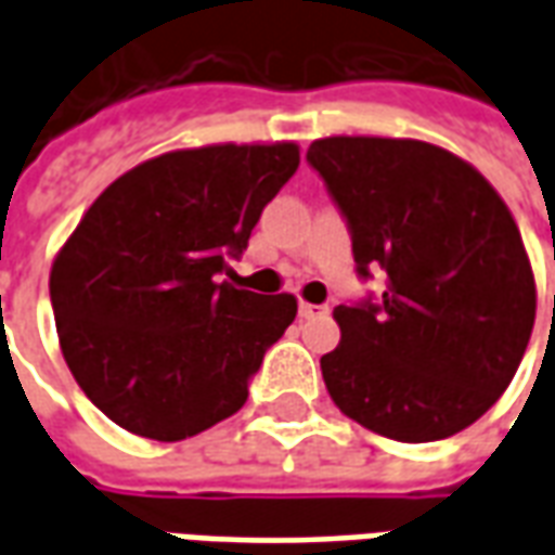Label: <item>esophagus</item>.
Returning a JSON list of instances; mask_svg holds the SVG:
<instances>
[{"label":"esophagus","instance_id":"34e87169","mask_svg":"<svg viewBox=\"0 0 555 555\" xmlns=\"http://www.w3.org/2000/svg\"><path fill=\"white\" fill-rule=\"evenodd\" d=\"M326 314V306H321V302H300V318H306V321H312V318H324Z\"/></svg>","mask_w":555,"mask_h":555}]
</instances>
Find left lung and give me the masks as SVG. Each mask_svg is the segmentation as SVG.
<instances>
[{
	"instance_id": "8db88e82",
	"label": "left lung",
	"mask_w": 555,
	"mask_h": 555,
	"mask_svg": "<svg viewBox=\"0 0 555 555\" xmlns=\"http://www.w3.org/2000/svg\"><path fill=\"white\" fill-rule=\"evenodd\" d=\"M380 297L338 306L341 345L321 357L336 408L401 442L446 440L512 384L535 324L517 222L469 163L428 142L330 137L309 147ZM555 318V297H553Z\"/></svg>"
}]
</instances>
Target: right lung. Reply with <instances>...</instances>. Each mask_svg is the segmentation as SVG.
Returning <instances> with one entry per match:
<instances>
[{
	"label": "right lung",
	"mask_w": 555,
	"mask_h": 555,
	"mask_svg": "<svg viewBox=\"0 0 555 555\" xmlns=\"http://www.w3.org/2000/svg\"><path fill=\"white\" fill-rule=\"evenodd\" d=\"M297 166L294 142L171 151L89 207L55 258L50 300L67 369L103 416L175 442L246 404L297 300L222 273Z\"/></svg>",
	"instance_id": "1"
}]
</instances>
